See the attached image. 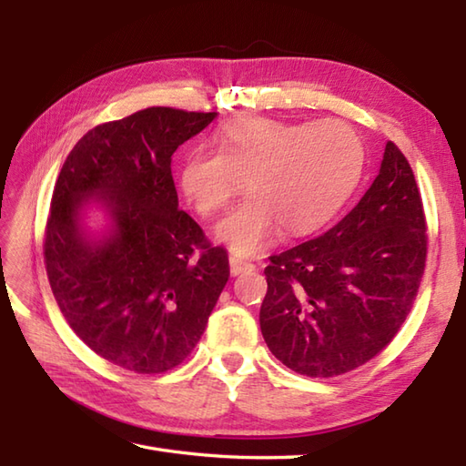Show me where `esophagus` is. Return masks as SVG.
I'll return each mask as SVG.
<instances>
[{
    "instance_id": "1",
    "label": "esophagus",
    "mask_w": 466,
    "mask_h": 466,
    "mask_svg": "<svg viewBox=\"0 0 466 466\" xmlns=\"http://www.w3.org/2000/svg\"><path fill=\"white\" fill-rule=\"evenodd\" d=\"M254 268H256V266L252 262L242 260V258H238V256H232V258H230V272H232V276H238L242 272H248V270H254Z\"/></svg>"
}]
</instances>
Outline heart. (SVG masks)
Wrapping results in <instances>:
<instances>
[{
  "label": "heart",
  "instance_id": "heart-1",
  "mask_svg": "<svg viewBox=\"0 0 466 466\" xmlns=\"http://www.w3.org/2000/svg\"><path fill=\"white\" fill-rule=\"evenodd\" d=\"M218 154L192 150L180 166V187L202 218H212L242 192L248 198L216 228L238 256L270 246L280 232L309 236L332 220L359 182L362 142L340 120L282 122L266 116L228 120Z\"/></svg>",
  "mask_w": 466,
  "mask_h": 466
}]
</instances>
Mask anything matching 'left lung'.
<instances>
[{
	"instance_id": "obj_1",
	"label": "left lung",
	"mask_w": 466,
	"mask_h": 466,
	"mask_svg": "<svg viewBox=\"0 0 466 466\" xmlns=\"http://www.w3.org/2000/svg\"><path fill=\"white\" fill-rule=\"evenodd\" d=\"M427 246L412 167L389 142L379 176L340 222L268 258L260 330L270 352L310 379L372 360L407 320Z\"/></svg>"
}]
</instances>
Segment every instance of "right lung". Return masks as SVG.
Returning <instances> with one entry per match:
<instances>
[{
  "mask_svg": "<svg viewBox=\"0 0 466 466\" xmlns=\"http://www.w3.org/2000/svg\"><path fill=\"white\" fill-rule=\"evenodd\" d=\"M218 114L146 107L92 127L59 170L44 232L54 299L84 344L116 366L162 374L182 364L230 279L228 252L177 210L172 156ZM87 195L115 234L87 241L76 216Z\"/></svg>",
  "mask_w": 466,
  "mask_h": 466,
  "instance_id": "1",
  "label": "right lung"
}]
</instances>
